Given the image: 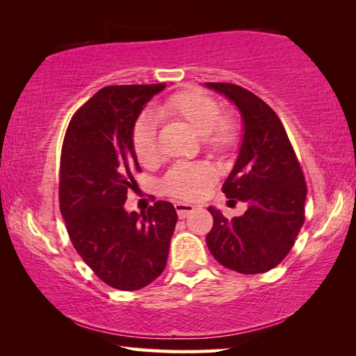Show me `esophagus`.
<instances>
[{
  "label": "esophagus",
  "instance_id": "obj_1",
  "mask_svg": "<svg viewBox=\"0 0 356 356\" xmlns=\"http://www.w3.org/2000/svg\"><path fill=\"white\" fill-rule=\"evenodd\" d=\"M174 207H176V212L180 220L186 218L191 212H195V206H191V204H186V202H177Z\"/></svg>",
  "mask_w": 356,
  "mask_h": 356
}]
</instances>
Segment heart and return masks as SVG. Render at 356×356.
<instances>
[{"instance_id": "obj_1", "label": "heart", "mask_w": 356, "mask_h": 356, "mask_svg": "<svg viewBox=\"0 0 356 356\" xmlns=\"http://www.w3.org/2000/svg\"><path fill=\"white\" fill-rule=\"evenodd\" d=\"M154 114L155 118H171L188 124L197 135L202 136L206 149L213 154H225L236 143V125L229 118H221L218 102L202 91L174 94L155 108ZM131 143L141 165H152L159 160V143L152 114L146 113L136 120ZM215 179L216 172L207 163L177 165L165 176L163 190L177 200H200Z\"/></svg>"}]
</instances>
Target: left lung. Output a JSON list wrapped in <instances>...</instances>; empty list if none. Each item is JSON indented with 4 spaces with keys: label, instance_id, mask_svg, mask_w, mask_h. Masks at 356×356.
Returning a JSON list of instances; mask_svg holds the SVG:
<instances>
[{
    "label": "left lung",
    "instance_id": "left-lung-1",
    "mask_svg": "<svg viewBox=\"0 0 356 356\" xmlns=\"http://www.w3.org/2000/svg\"><path fill=\"white\" fill-rule=\"evenodd\" d=\"M237 106L243 122L238 156L222 193L248 204L227 220L209 207L213 227L207 246L226 268L245 275L276 267L292 250L305 222L306 182L280 118L262 99L231 83H206Z\"/></svg>",
    "mask_w": 356,
    "mask_h": 356
}]
</instances>
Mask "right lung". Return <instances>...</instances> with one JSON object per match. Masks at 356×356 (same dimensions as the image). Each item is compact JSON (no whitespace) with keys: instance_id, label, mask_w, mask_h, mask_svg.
<instances>
[{"instance_id":"add662e5","label":"right lung","mask_w":356,"mask_h":356,"mask_svg":"<svg viewBox=\"0 0 356 356\" xmlns=\"http://www.w3.org/2000/svg\"><path fill=\"white\" fill-rule=\"evenodd\" d=\"M166 84L106 86L89 99L65 131L59 209L70 242L92 272L119 291L146 287L165 270L176 209L156 201L147 213L127 212L136 186L131 135L143 108Z\"/></svg>"}]
</instances>
